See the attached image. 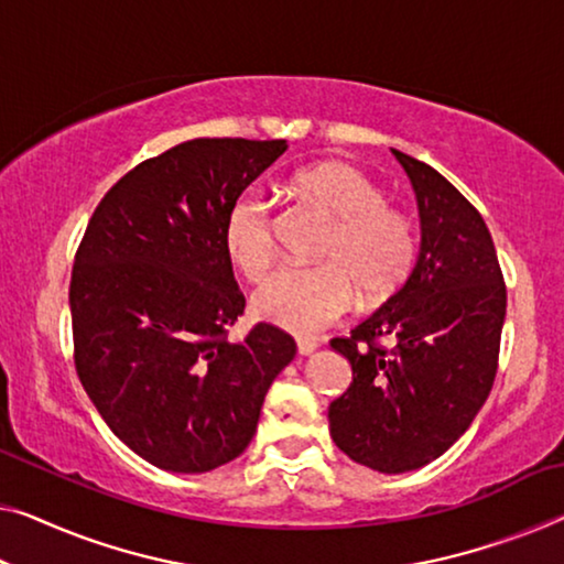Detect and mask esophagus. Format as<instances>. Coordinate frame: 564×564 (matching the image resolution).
I'll list each match as a JSON object with an SVG mask.
<instances>
[{
  "mask_svg": "<svg viewBox=\"0 0 564 564\" xmlns=\"http://www.w3.org/2000/svg\"><path fill=\"white\" fill-rule=\"evenodd\" d=\"M296 347H299V355L306 357V355H311V351L318 347V341L316 339H308V336H299Z\"/></svg>",
  "mask_w": 564,
  "mask_h": 564,
  "instance_id": "1",
  "label": "esophagus"
}]
</instances>
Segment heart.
<instances>
[{
    "label": "heart",
    "mask_w": 564,
    "mask_h": 564,
    "mask_svg": "<svg viewBox=\"0 0 564 564\" xmlns=\"http://www.w3.org/2000/svg\"><path fill=\"white\" fill-rule=\"evenodd\" d=\"M301 195L334 217L316 265H283L260 285V318L296 334H314L355 304L392 296L415 263V228L405 213L384 205L377 184L357 166L324 162L293 176ZM223 246L248 281H260L275 260L273 207L256 189L232 202Z\"/></svg>",
    "instance_id": "1"
}]
</instances>
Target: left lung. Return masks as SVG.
I'll list each match as a JSON object with an SVG mask.
<instances>
[{"instance_id":"8db88e82","label":"left lung","mask_w":564,"mask_h":564,"mask_svg":"<svg viewBox=\"0 0 564 564\" xmlns=\"http://www.w3.org/2000/svg\"><path fill=\"white\" fill-rule=\"evenodd\" d=\"M392 154L417 197L420 256L400 291L332 339L351 384L329 405V431L357 464L405 474L443 456L489 398L507 285L478 209L433 166Z\"/></svg>"}]
</instances>
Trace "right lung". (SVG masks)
I'll list each match as a JSON object with an SVG mask.
<instances>
[{
  "instance_id": "add662e5",
  "label": "right lung",
  "mask_w": 564,
  "mask_h": 564,
  "mask_svg": "<svg viewBox=\"0 0 564 564\" xmlns=\"http://www.w3.org/2000/svg\"><path fill=\"white\" fill-rule=\"evenodd\" d=\"M283 139H192L147 159L100 199L75 253V369L113 435L174 474H205L253 441L296 341L256 324L223 246L225 215Z\"/></svg>"
}]
</instances>
